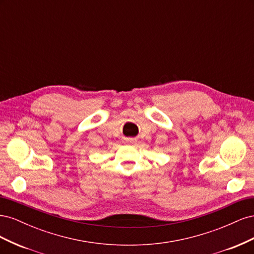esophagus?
Masks as SVG:
<instances>
[{"instance_id": "34e87169", "label": "esophagus", "mask_w": 254, "mask_h": 254, "mask_svg": "<svg viewBox=\"0 0 254 254\" xmlns=\"http://www.w3.org/2000/svg\"><path fill=\"white\" fill-rule=\"evenodd\" d=\"M127 141H128V142H132V143H133V142H135L136 140H135V139H132V137H129V139H127Z\"/></svg>"}]
</instances>
